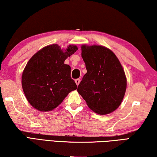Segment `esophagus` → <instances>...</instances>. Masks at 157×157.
I'll return each mask as SVG.
<instances>
[{
    "mask_svg": "<svg viewBox=\"0 0 157 157\" xmlns=\"http://www.w3.org/2000/svg\"><path fill=\"white\" fill-rule=\"evenodd\" d=\"M75 83H76V84L78 85H79V82H80V79H75Z\"/></svg>",
    "mask_w": 157,
    "mask_h": 157,
    "instance_id": "esophagus-1",
    "label": "esophagus"
}]
</instances>
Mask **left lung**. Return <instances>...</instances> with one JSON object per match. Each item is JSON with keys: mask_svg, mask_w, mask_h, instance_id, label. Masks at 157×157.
<instances>
[{"mask_svg": "<svg viewBox=\"0 0 157 157\" xmlns=\"http://www.w3.org/2000/svg\"><path fill=\"white\" fill-rule=\"evenodd\" d=\"M81 48L87 72L78 91L94 112L100 115L113 112L121 104L127 88L122 65L107 48L83 45Z\"/></svg>", "mask_w": 157, "mask_h": 157, "instance_id": "1", "label": "left lung"}]
</instances>
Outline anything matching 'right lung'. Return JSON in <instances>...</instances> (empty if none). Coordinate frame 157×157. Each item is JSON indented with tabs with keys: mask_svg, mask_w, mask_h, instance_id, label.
<instances>
[{
	"mask_svg": "<svg viewBox=\"0 0 157 157\" xmlns=\"http://www.w3.org/2000/svg\"><path fill=\"white\" fill-rule=\"evenodd\" d=\"M78 47L70 45L63 52L52 44L34 54L22 74L21 83L29 103L36 109L50 111L56 108L71 91L78 86L71 77V66L65 64L68 57Z\"/></svg>",
	"mask_w": 157,
	"mask_h": 157,
	"instance_id": "1",
	"label": "right lung"
}]
</instances>
